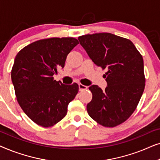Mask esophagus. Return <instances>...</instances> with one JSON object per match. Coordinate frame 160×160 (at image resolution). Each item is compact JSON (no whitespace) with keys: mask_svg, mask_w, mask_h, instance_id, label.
<instances>
[{"mask_svg":"<svg viewBox=\"0 0 160 160\" xmlns=\"http://www.w3.org/2000/svg\"><path fill=\"white\" fill-rule=\"evenodd\" d=\"M78 89H79V91H83V90H85V89H87V87L82 84H78Z\"/></svg>","mask_w":160,"mask_h":160,"instance_id":"1","label":"esophagus"}]
</instances>
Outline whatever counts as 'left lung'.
Masks as SVG:
<instances>
[{
	"label": "left lung",
	"instance_id": "8db88e82",
	"mask_svg": "<svg viewBox=\"0 0 160 160\" xmlns=\"http://www.w3.org/2000/svg\"><path fill=\"white\" fill-rule=\"evenodd\" d=\"M78 39L92 62L108 70L105 90L97 85L89 87L92 99L87 106L88 114L104 127L119 125L134 112L143 92V58L132 41L108 32Z\"/></svg>",
	"mask_w": 160,
	"mask_h": 160
}]
</instances>
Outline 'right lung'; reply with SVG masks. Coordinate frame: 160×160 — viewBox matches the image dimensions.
<instances>
[{
  "label": "right lung",
  "mask_w": 160,
  "mask_h": 160,
  "mask_svg": "<svg viewBox=\"0 0 160 160\" xmlns=\"http://www.w3.org/2000/svg\"><path fill=\"white\" fill-rule=\"evenodd\" d=\"M78 43L74 38L42 39L23 48L15 58L11 76L17 101L38 125L49 128L62 120L78 93L77 84H63L53 78Z\"/></svg>",
  "instance_id": "1"
}]
</instances>
